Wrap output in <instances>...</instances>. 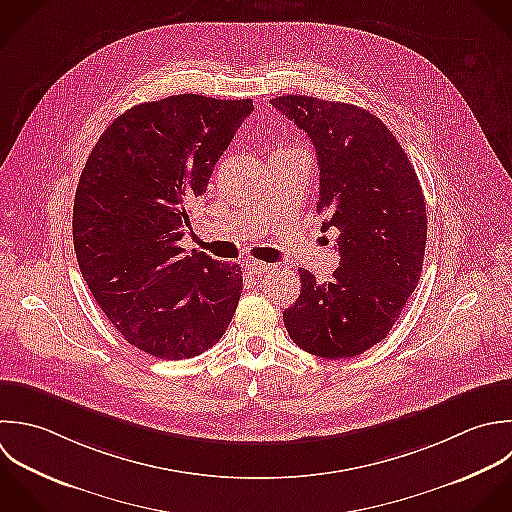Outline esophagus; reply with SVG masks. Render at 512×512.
<instances>
[{
	"label": "esophagus",
	"mask_w": 512,
	"mask_h": 512,
	"mask_svg": "<svg viewBox=\"0 0 512 512\" xmlns=\"http://www.w3.org/2000/svg\"><path fill=\"white\" fill-rule=\"evenodd\" d=\"M271 267H273V265L263 263V261H257V259H247V261H245V269H247L251 275H263V273H267Z\"/></svg>",
	"instance_id": "obj_1"
}]
</instances>
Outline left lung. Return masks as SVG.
<instances>
[{"mask_svg": "<svg viewBox=\"0 0 512 512\" xmlns=\"http://www.w3.org/2000/svg\"><path fill=\"white\" fill-rule=\"evenodd\" d=\"M273 107L313 141L319 161L317 211L337 227L339 267L331 283L299 269L301 295L285 309L289 337L325 359L357 357L381 343L417 289L427 243V209L415 167L387 125L367 109L307 95Z\"/></svg>", "mask_w": 512, "mask_h": 512, "instance_id": "obj_1", "label": "left lung"}]
</instances>
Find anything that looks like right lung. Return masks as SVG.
Returning <instances> with one entry per match:
<instances>
[{
	"instance_id": "1",
	"label": "right lung",
	"mask_w": 512,
	"mask_h": 512,
	"mask_svg": "<svg viewBox=\"0 0 512 512\" xmlns=\"http://www.w3.org/2000/svg\"><path fill=\"white\" fill-rule=\"evenodd\" d=\"M253 111L251 99L195 93L139 103L99 137L73 201L79 271L127 343L191 359L227 331L243 289L239 265L179 247L189 203Z\"/></svg>"
}]
</instances>
